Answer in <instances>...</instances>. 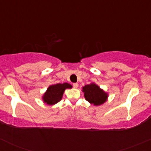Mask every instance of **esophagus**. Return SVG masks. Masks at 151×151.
<instances>
[{"label":"esophagus","instance_id":"obj_1","mask_svg":"<svg viewBox=\"0 0 151 151\" xmlns=\"http://www.w3.org/2000/svg\"><path fill=\"white\" fill-rule=\"evenodd\" d=\"M73 86H74V88H78L79 85H78V83H74V84H73Z\"/></svg>","mask_w":151,"mask_h":151}]
</instances>
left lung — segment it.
Listing matches in <instances>:
<instances>
[{
	"label": "left lung",
	"mask_w": 151,
	"mask_h": 151,
	"mask_svg": "<svg viewBox=\"0 0 151 151\" xmlns=\"http://www.w3.org/2000/svg\"><path fill=\"white\" fill-rule=\"evenodd\" d=\"M82 91L86 101L94 106H100L107 101L108 93L96 83H91L85 85Z\"/></svg>",
	"instance_id": "8db88e82"
}]
</instances>
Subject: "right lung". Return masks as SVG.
I'll return each instance as SVG.
<instances>
[{
    "label": "right lung",
    "mask_w": 151,
    "mask_h": 151,
    "mask_svg": "<svg viewBox=\"0 0 151 151\" xmlns=\"http://www.w3.org/2000/svg\"><path fill=\"white\" fill-rule=\"evenodd\" d=\"M72 85L69 83H57L50 85L46 92L42 96V100L48 105H54L62 99L63 93L66 89H71Z\"/></svg>",
    "instance_id": "right-lung-1"
}]
</instances>
